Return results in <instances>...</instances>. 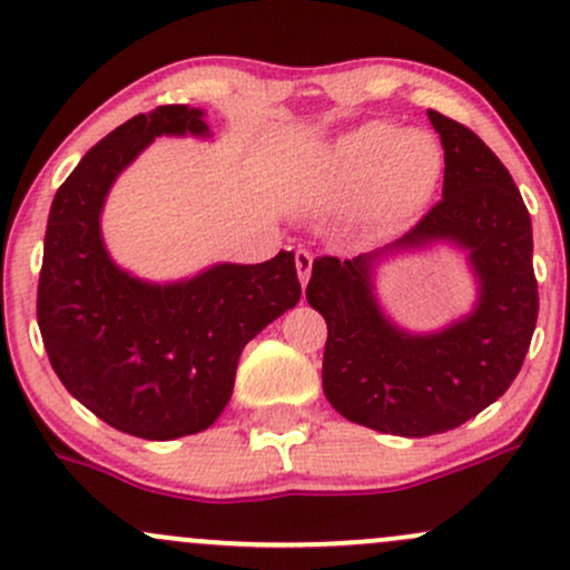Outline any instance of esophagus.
Returning <instances> with one entry per match:
<instances>
[{"instance_id":"34e87169","label":"esophagus","mask_w":570,"mask_h":570,"mask_svg":"<svg viewBox=\"0 0 570 570\" xmlns=\"http://www.w3.org/2000/svg\"><path fill=\"white\" fill-rule=\"evenodd\" d=\"M294 265H297V276H299V284H307V278H311V267H313V254L305 252V248H297L294 252Z\"/></svg>"}]
</instances>
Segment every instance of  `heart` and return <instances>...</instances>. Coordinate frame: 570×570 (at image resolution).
Listing matches in <instances>:
<instances>
[{
    "label": "heart",
    "mask_w": 570,
    "mask_h": 570,
    "mask_svg": "<svg viewBox=\"0 0 570 570\" xmlns=\"http://www.w3.org/2000/svg\"><path fill=\"white\" fill-rule=\"evenodd\" d=\"M442 168L444 153L436 136L375 120L340 136L318 155L311 187L324 198L362 195L372 187L377 206L402 217L431 198Z\"/></svg>",
    "instance_id": "1"
}]
</instances>
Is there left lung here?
<instances>
[{
  "mask_svg": "<svg viewBox=\"0 0 570 570\" xmlns=\"http://www.w3.org/2000/svg\"><path fill=\"white\" fill-rule=\"evenodd\" d=\"M444 149L442 198L396 246L453 240L469 248L480 303L440 335L385 322L370 259L318 257L305 297L326 322L324 394L351 423L396 436L458 429L499 399L525 362L539 286L531 214L507 166L472 128L429 109Z\"/></svg>",
  "mask_w": 570,
  "mask_h": 570,
  "instance_id": "8db88e82",
  "label": "left lung"
}]
</instances>
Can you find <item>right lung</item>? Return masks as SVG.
<instances>
[{
    "instance_id": "1",
    "label": "right lung",
    "mask_w": 570,
    "mask_h": 570,
    "mask_svg": "<svg viewBox=\"0 0 570 570\" xmlns=\"http://www.w3.org/2000/svg\"><path fill=\"white\" fill-rule=\"evenodd\" d=\"M206 130L200 109L185 104L130 117L58 187L45 230L37 322L50 364L77 402L141 440L212 426L244 345L303 294L292 252L171 286L130 278L109 259L98 214L117 174L155 136Z\"/></svg>"
}]
</instances>
